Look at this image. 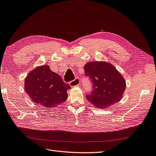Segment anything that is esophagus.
Returning <instances> with one entry per match:
<instances>
[{
  "mask_svg": "<svg viewBox=\"0 0 156 156\" xmlns=\"http://www.w3.org/2000/svg\"><path fill=\"white\" fill-rule=\"evenodd\" d=\"M70 86H79L80 85V80L78 77L76 78L74 80H72L70 82Z\"/></svg>",
  "mask_w": 156,
  "mask_h": 156,
  "instance_id": "34e87169",
  "label": "esophagus"
}]
</instances>
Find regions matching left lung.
Instances as JSON below:
<instances>
[{
  "mask_svg": "<svg viewBox=\"0 0 156 156\" xmlns=\"http://www.w3.org/2000/svg\"><path fill=\"white\" fill-rule=\"evenodd\" d=\"M85 76L92 84L86 97L94 106L106 108L121 100L126 82L118 70L105 62H91L84 66Z\"/></svg>",
  "mask_w": 156,
  "mask_h": 156,
  "instance_id": "1",
  "label": "left lung"
}]
</instances>
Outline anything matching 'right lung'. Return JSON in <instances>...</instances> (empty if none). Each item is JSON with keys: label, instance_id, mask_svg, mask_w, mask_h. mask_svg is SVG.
Returning a JSON list of instances; mask_svg holds the SVG:
<instances>
[{"label": "right lung", "instance_id": "add662e5", "mask_svg": "<svg viewBox=\"0 0 156 156\" xmlns=\"http://www.w3.org/2000/svg\"><path fill=\"white\" fill-rule=\"evenodd\" d=\"M24 89L33 102L52 108L66 100L67 90L70 88L60 75L47 65L36 68L25 79Z\"/></svg>", "mask_w": 156, "mask_h": 156}]
</instances>
